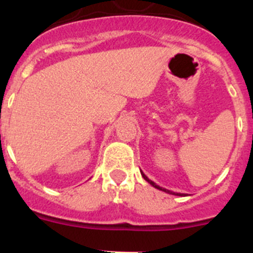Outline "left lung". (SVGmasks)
<instances>
[{"instance_id":"8db88e82","label":"left lung","mask_w":253,"mask_h":253,"mask_svg":"<svg viewBox=\"0 0 253 253\" xmlns=\"http://www.w3.org/2000/svg\"><path fill=\"white\" fill-rule=\"evenodd\" d=\"M141 175H142V177H143V179H145V180H146L147 183H149V184H151V185L154 186V188L159 189V190H163V192H165V193H169V194H172V195H179V197H183V194H181V193H174V192H171V190H168V189H165V188H161V186H159L158 184H155L154 181H152V180H150L149 177H147L146 175L143 174L142 171H141Z\"/></svg>"}]
</instances>
